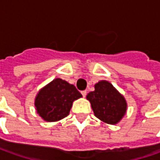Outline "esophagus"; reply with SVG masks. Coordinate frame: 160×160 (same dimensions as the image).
Listing matches in <instances>:
<instances>
[{"label": "esophagus", "instance_id": "1", "mask_svg": "<svg viewBox=\"0 0 160 160\" xmlns=\"http://www.w3.org/2000/svg\"><path fill=\"white\" fill-rule=\"evenodd\" d=\"M81 94H82V96H83V97H85V96L87 95V91H86V90H83V91L81 92Z\"/></svg>", "mask_w": 160, "mask_h": 160}]
</instances>
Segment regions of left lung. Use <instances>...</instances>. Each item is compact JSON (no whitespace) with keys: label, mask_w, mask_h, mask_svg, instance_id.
Wrapping results in <instances>:
<instances>
[{"label":"left lung","mask_w":160,"mask_h":160,"mask_svg":"<svg viewBox=\"0 0 160 160\" xmlns=\"http://www.w3.org/2000/svg\"><path fill=\"white\" fill-rule=\"evenodd\" d=\"M95 117L108 124H117L127 112V102L123 94L106 80L94 84V90L87 94Z\"/></svg>","instance_id":"left-lung-1"}]
</instances>
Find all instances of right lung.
<instances>
[{
  "label": "right lung",
  "mask_w": 160,
  "mask_h": 160,
  "mask_svg": "<svg viewBox=\"0 0 160 160\" xmlns=\"http://www.w3.org/2000/svg\"><path fill=\"white\" fill-rule=\"evenodd\" d=\"M82 97L73 84L55 78L42 88L35 98L37 114L46 122H57L67 117L73 101Z\"/></svg>",
  "instance_id": "add662e5"
}]
</instances>
